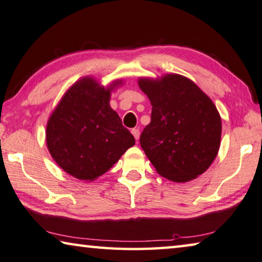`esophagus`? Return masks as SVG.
Masks as SVG:
<instances>
[{"instance_id":"34e87169","label":"esophagus","mask_w":262,"mask_h":262,"mask_svg":"<svg viewBox=\"0 0 262 262\" xmlns=\"http://www.w3.org/2000/svg\"><path fill=\"white\" fill-rule=\"evenodd\" d=\"M132 134L134 135V137H135V140H136V141L139 140V139H140V134H141L139 128H133V129H132Z\"/></svg>"}]
</instances>
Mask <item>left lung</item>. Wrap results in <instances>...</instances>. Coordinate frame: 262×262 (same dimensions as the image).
<instances>
[{"instance_id": "left-lung-1", "label": "left lung", "mask_w": 262, "mask_h": 262, "mask_svg": "<svg viewBox=\"0 0 262 262\" xmlns=\"http://www.w3.org/2000/svg\"><path fill=\"white\" fill-rule=\"evenodd\" d=\"M139 84L152 105L140 143L157 172L174 182L203 174L220 147L221 118L213 102L182 75Z\"/></svg>"}]
</instances>
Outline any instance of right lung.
Masks as SVG:
<instances>
[{"instance_id":"1","label":"right lung","mask_w":262,"mask_h":262,"mask_svg":"<svg viewBox=\"0 0 262 262\" xmlns=\"http://www.w3.org/2000/svg\"><path fill=\"white\" fill-rule=\"evenodd\" d=\"M110 90L98 87L93 79H82L68 90L48 121L50 155L79 180L101 177L135 144L134 136L110 107Z\"/></svg>"}]
</instances>
